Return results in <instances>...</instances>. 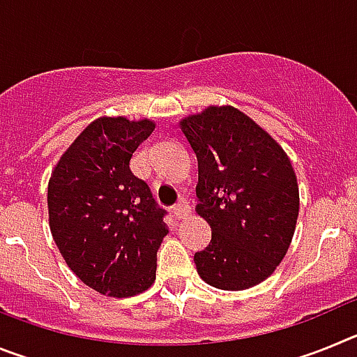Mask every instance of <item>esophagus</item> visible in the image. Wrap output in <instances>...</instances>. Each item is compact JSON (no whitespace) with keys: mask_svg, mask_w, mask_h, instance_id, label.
<instances>
[{"mask_svg":"<svg viewBox=\"0 0 357 357\" xmlns=\"http://www.w3.org/2000/svg\"><path fill=\"white\" fill-rule=\"evenodd\" d=\"M188 214H189V204L185 200H181L175 207H173V216H175L176 220H182V218H185Z\"/></svg>","mask_w":357,"mask_h":357,"instance_id":"obj_1","label":"esophagus"}]
</instances>
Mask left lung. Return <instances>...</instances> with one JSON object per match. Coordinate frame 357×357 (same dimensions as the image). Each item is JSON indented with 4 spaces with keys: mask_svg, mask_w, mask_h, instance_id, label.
I'll use <instances>...</instances> for the list:
<instances>
[{
    "mask_svg": "<svg viewBox=\"0 0 357 357\" xmlns=\"http://www.w3.org/2000/svg\"><path fill=\"white\" fill-rule=\"evenodd\" d=\"M198 160L195 211L213 239L195 254L207 284L227 291L257 286L291 245L298 184L288 153L250 116L209 105L178 123Z\"/></svg>",
    "mask_w": 357,
    "mask_h": 357,
    "instance_id": "left-lung-1",
    "label": "left lung"
}]
</instances>
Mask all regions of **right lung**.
Segmentation results:
<instances>
[{
  "instance_id": "obj_1",
  "label": "right lung",
  "mask_w": 357,
  "mask_h": 357,
  "mask_svg": "<svg viewBox=\"0 0 357 357\" xmlns=\"http://www.w3.org/2000/svg\"><path fill=\"white\" fill-rule=\"evenodd\" d=\"M155 121L100 116L62 153L48 182L53 241L71 272L114 298L146 291L168 229L146 182L130 172L132 153Z\"/></svg>"
}]
</instances>
